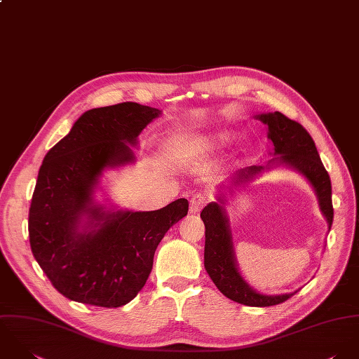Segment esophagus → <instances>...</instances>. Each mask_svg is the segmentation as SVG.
<instances>
[{
    "instance_id": "34e87169",
    "label": "esophagus",
    "mask_w": 359,
    "mask_h": 359,
    "mask_svg": "<svg viewBox=\"0 0 359 359\" xmlns=\"http://www.w3.org/2000/svg\"><path fill=\"white\" fill-rule=\"evenodd\" d=\"M207 204V197L204 194H194L190 200V214H198Z\"/></svg>"
}]
</instances>
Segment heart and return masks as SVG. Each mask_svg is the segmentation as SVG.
<instances>
[{
    "mask_svg": "<svg viewBox=\"0 0 359 359\" xmlns=\"http://www.w3.org/2000/svg\"><path fill=\"white\" fill-rule=\"evenodd\" d=\"M227 139V135L226 133H219V135H216L215 137L212 139V140H205L204 142V145H211V144L214 143H222V142H224Z\"/></svg>",
    "mask_w": 359,
    "mask_h": 359,
    "instance_id": "b5f03b06",
    "label": "heart"
}]
</instances>
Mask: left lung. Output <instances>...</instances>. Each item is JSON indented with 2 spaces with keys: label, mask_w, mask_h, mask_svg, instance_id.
<instances>
[{
  "label": "left lung",
  "mask_w": 359,
  "mask_h": 359,
  "mask_svg": "<svg viewBox=\"0 0 359 359\" xmlns=\"http://www.w3.org/2000/svg\"><path fill=\"white\" fill-rule=\"evenodd\" d=\"M255 118L268 126V139L273 144L275 155H280V158H278L279 162L304 175L312 184L318 196L320 211L326 217L330 230L333 223L332 183L309 133L298 122L288 119L282 112L261 114ZM264 169V166L255 165L241 169L233 176L231 184L237 186L250 182ZM224 201L220 194L216 203H210L201 212V219L205 224L204 266L210 278L223 295L243 305L272 306L285 302L297 291L279 295L259 294L238 272L229 219L223 207Z\"/></svg>",
  "instance_id": "obj_1"
}]
</instances>
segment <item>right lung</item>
<instances>
[{
	"mask_svg": "<svg viewBox=\"0 0 359 359\" xmlns=\"http://www.w3.org/2000/svg\"><path fill=\"white\" fill-rule=\"evenodd\" d=\"M161 115L137 102L90 109L44 156L29 210L30 247L53 286L72 301L104 308L130 302L165 233L189 212L186 198L149 212L94 204L102 172L135 162L132 145Z\"/></svg>",
	"mask_w": 359,
	"mask_h": 359,
	"instance_id": "1",
	"label": "right lung"
}]
</instances>
